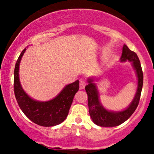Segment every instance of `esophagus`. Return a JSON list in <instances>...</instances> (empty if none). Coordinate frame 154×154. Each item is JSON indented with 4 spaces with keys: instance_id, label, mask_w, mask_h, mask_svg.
<instances>
[{
    "instance_id": "esophagus-1",
    "label": "esophagus",
    "mask_w": 154,
    "mask_h": 154,
    "mask_svg": "<svg viewBox=\"0 0 154 154\" xmlns=\"http://www.w3.org/2000/svg\"><path fill=\"white\" fill-rule=\"evenodd\" d=\"M86 84H87V83H86L85 80H84V79H80V81H79V87H80V88L84 89Z\"/></svg>"
}]
</instances>
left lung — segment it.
Segmentation results:
<instances>
[{
    "label": "left lung",
    "instance_id": "left-lung-1",
    "mask_svg": "<svg viewBox=\"0 0 154 154\" xmlns=\"http://www.w3.org/2000/svg\"><path fill=\"white\" fill-rule=\"evenodd\" d=\"M127 60L132 61V66L135 70L137 77V89L132 103L125 110L121 111L106 110L100 103L96 85L93 82V79H88V85L85 86V91L88 94L89 114L93 122L98 126L108 128L121 125L131 116L138 106L143 83V74L137 55L134 51L130 50L126 45H124L120 61L123 62Z\"/></svg>",
    "mask_w": 154,
    "mask_h": 154
}]
</instances>
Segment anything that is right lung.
I'll return each instance as SVG.
<instances>
[{
	"mask_svg": "<svg viewBox=\"0 0 154 154\" xmlns=\"http://www.w3.org/2000/svg\"><path fill=\"white\" fill-rule=\"evenodd\" d=\"M25 51L24 48L21 53L14 69V90L17 103L26 117L37 125L43 127L59 125L68 115L74 96L79 90V80L67 85L56 98L48 101L32 99L22 89L19 81V63Z\"/></svg>",
	"mask_w": 154,
	"mask_h": 154,
	"instance_id": "1",
	"label": "right lung"
}]
</instances>
